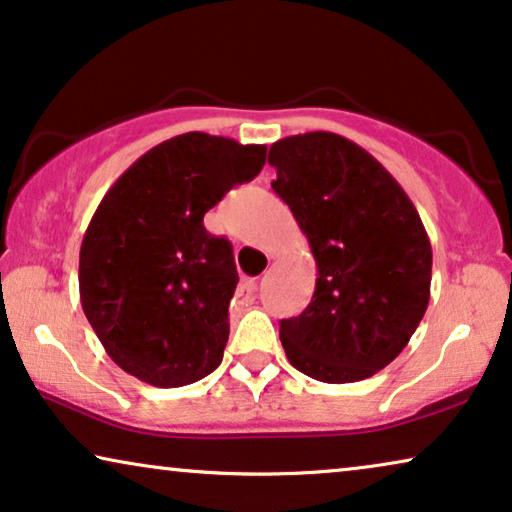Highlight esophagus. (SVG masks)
<instances>
[{
	"mask_svg": "<svg viewBox=\"0 0 512 512\" xmlns=\"http://www.w3.org/2000/svg\"><path fill=\"white\" fill-rule=\"evenodd\" d=\"M257 292V281H252V278H245V281L238 285V297L241 299H252Z\"/></svg>",
	"mask_w": 512,
	"mask_h": 512,
	"instance_id": "34e87169",
	"label": "esophagus"
}]
</instances>
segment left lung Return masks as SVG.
I'll return each instance as SVG.
<instances>
[{
  "label": "left lung",
  "mask_w": 512,
  "mask_h": 512,
  "mask_svg": "<svg viewBox=\"0 0 512 512\" xmlns=\"http://www.w3.org/2000/svg\"><path fill=\"white\" fill-rule=\"evenodd\" d=\"M269 166L318 269L309 306L281 320L285 356L325 384L372 377L405 349L431 299L424 222L395 177L337 133L278 140Z\"/></svg>",
  "instance_id": "8db88e82"
}]
</instances>
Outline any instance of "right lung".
Masks as SVG:
<instances>
[{"instance_id":"1","label":"right lung","mask_w":512,"mask_h":512,"mask_svg":"<svg viewBox=\"0 0 512 512\" xmlns=\"http://www.w3.org/2000/svg\"><path fill=\"white\" fill-rule=\"evenodd\" d=\"M264 159V145L175 135L102 196L81 241L79 297L121 370L177 388L222 363L238 274L231 243L208 234L203 215Z\"/></svg>"}]
</instances>
